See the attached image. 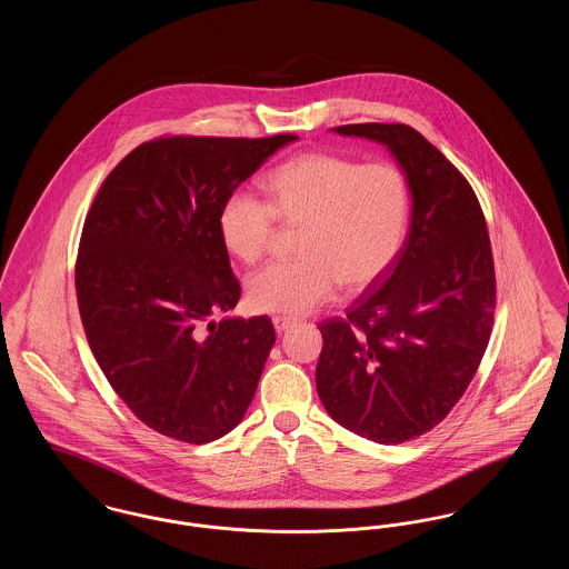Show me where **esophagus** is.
Listing matches in <instances>:
<instances>
[{"mask_svg": "<svg viewBox=\"0 0 569 569\" xmlns=\"http://www.w3.org/2000/svg\"><path fill=\"white\" fill-rule=\"evenodd\" d=\"M295 325H297V320H292V318H283V316H274L272 318V326H274L277 332H283V330H288L290 326Z\"/></svg>", "mask_w": 569, "mask_h": 569, "instance_id": "obj_1", "label": "esophagus"}]
</instances>
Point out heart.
I'll use <instances>...</instances> for the list:
<instances>
[{"instance_id":"1","label":"heart","mask_w":569,"mask_h":569,"mask_svg":"<svg viewBox=\"0 0 569 569\" xmlns=\"http://www.w3.org/2000/svg\"><path fill=\"white\" fill-rule=\"evenodd\" d=\"M269 206L232 191L219 207L223 249L244 264L271 243L274 217L302 226L292 262H272L244 283L256 311L300 316L337 292H358L397 260L409 226V183L390 162L362 163L339 153L311 151L274 166L264 177Z\"/></svg>"}]
</instances>
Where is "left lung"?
<instances>
[{"label": "left lung", "instance_id": "obj_1", "mask_svg": "<svg viewBox=\"0 0 569 569\" xmlns=\"http://www.w3.org/2000/svg\"><path fill=\"white\" fill-rule=\"evenodd\" d=\"M332 130L388 147L409 183L411 221L371 292L348 318L320 322L316 386L332 420L395 446L450 413L487 352L497 295L487 221L467 179L413 128Z\"/></svg>", "mask_w": 569, "mask_h": 569}]
</instances>
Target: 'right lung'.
Returning <instances> with one entry per match:
<instances>
[{
    "label": "right lung",
    "mask_w": 569,
    "mask_h": 569,
    "mask_svg": "<svg viewBox=\"0 0 569 569\" xmlns=\"http://www.w3.org/2000/svg\"><path fill=\"white\" fill-rule=\"evenodd\" d=\"M297 138L142 142L87 213L77 258L82 328L112 390L158 433L209 443L243 420L256 395L274 328L267 316L213 320L241 298L217 213Z\"/></svg>",
    "instance_id": "add662e5"
}]
</instances>
